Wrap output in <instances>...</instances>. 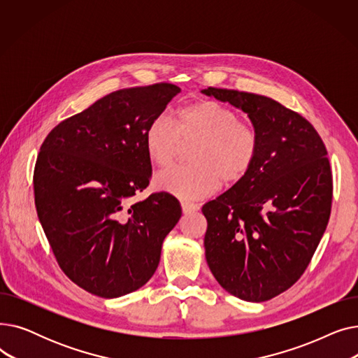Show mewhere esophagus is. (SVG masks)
I'll return each instance as SVG.
<instances>
[{
	"mask_svg": "<svg viewBox=\"0 0 358 358\" xmlns=\"http://www.w3.org/2000/svg\"><path fill=\"white\" fill-rule=\"evenodd\" d=\"M181 208H182V213H184V215L196 213V212L200 209L199 204H196V203H189V201L181 203Z\"/></svg>",
	"mask_w": 358,
	"mask_h": 358,
	"instance_id": "obj_1",
	"label": "esophagus"
}]
</instances>
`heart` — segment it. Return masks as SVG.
Listing matches in <instances>:
<instances>
[{
  "mask_svg": "<svg viewBox=\"0 0 358 358\" xmlns=\"http://www.w3.org/2000/svg\"><path fill=\"white\" fill-rule=\"evenodd\" d=\"M145 150L159 168L173 165L182 143H196L194 165L173 168L159 174L157 189L181 200H199L213 194L222 184H235L245 177L258 155L255 130L241 123L236 113L213 100L182 106L176 120L157 116L145 130Z\"/></svg>",
  "mask_w": 358,
  "mask_h": 358,
  "instance_id": "b5f03b06",
  "label": "heart"
}]
</instances>
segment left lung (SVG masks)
I'll list each match as a JSON object with an SVG mask.
<instances>
[{"label": "left lung", "mask_w": 358, "mask_h": 358, "mask_svg": "<svg viewBox=\"0 0 358 358\" xmlns=\"http://www.w3.org/2000/svg\"><path fill=\"white\" fill-rule=\"evenodd\" d=\"M201 92L247 113L259 142L250 173L201 208L206 261L228 293L266 302L305 273L327 229V148L305 117L273 99L213 87Z\"/></svg>", "instance_id": "1"}]
</instances>
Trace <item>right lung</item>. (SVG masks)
Segmentation results:
<instances>
[{
	"mask_svg": "<svg viewBox=\"0 0 358 358\" xmlns=\"http://www.w3.org/2000/svg\"><path fill=\"white\" fill-rule=\"evenodd\" d=\"M181 90L154 84L119 90L50 130L34 166V203L62 271L106 299L154 275L165 236L181 217L168 193L142 201L152 176L148 124Z\"/></svg>",
	"mask_w": 358,
	"mask_h": 358,
	"instance_id": "right-lung-1",
	"label": "right lung"
}]
</instances>
